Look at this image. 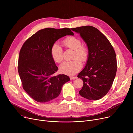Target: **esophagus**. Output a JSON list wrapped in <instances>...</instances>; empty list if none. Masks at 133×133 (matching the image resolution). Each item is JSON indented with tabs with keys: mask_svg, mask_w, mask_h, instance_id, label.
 I'll return each mask as SVG.
<instances>
[{
	"mask_svg": "<svg viewBox=\"0 0 133 133\" xmlns=\"http://www.w3.org/2000/svg\"><path fill=\"white\" fill-rule=\"evenodd\" d=\"M69 78H70V79H71V80H74V79H76V78H77V77H76V76H71L70 77H69Z\"/></svg>",
	"mask_w": 133,
	"mask_h": 133,
	"instance_id": "34e87169",
	"label": "esophagus"
}]
</instances>
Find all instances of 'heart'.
I'll return each mask as SVG.
<instances>
[{
  "instance_id": "heart-1",
  "label": "heart",
  "mask_w": 133,
  "mask_h": 133,
  "mask_svg": "<svg viewBox=\"0 0 133 133\" xmlns=\"http://www.w3.org/2000/svg\"><path fill=\"white\" fill-rule=\"evenodd\" d=\"M64 46L74 51L72 61L64 62L60 66V72L67 75H73L82 68L81 62H85L88 57V50L86 46L82 45L81 40L74 36L67 37L64 41ZM51 55L53 60L60 63L63 60V50L61 45L54 43L51 48Z\"/></svg>"
}]
</instances>
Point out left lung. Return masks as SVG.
Here are the masks:
<instances>
[{
  "label": "left lung",
  "mask_w": 133,
  "mask_h": 133,
  "mask_svg": "<svg viewBox=\"0 0 133 133\" xmlns=\"http://www.w3.org/2000/svg\"><path fill=\"white\" fill-rule=\"evenodd\" d=\"M80 34L88 48L87 64L78 77L83 85L79 94L88 100L105 96L113 85L117 71L116 54L108 39L96 28L85 26L71 29Z\"/></svg>",
  "instance_id": "8db88e82"
}]
</instances>
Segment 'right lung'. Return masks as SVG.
Instances as JSON below:
<instances>
[{"label": "right lung", "mask_w": 133, "mask_h": 133, "mask_svg": "<svg viewBox=\"0 0 133 133\" xmlns=\"http://www.w3.org/2000/svg\"><path fill=\"white\" fill-rule=\"evenodd\" d=\"M67 35L73 36L70 29L40 30L24 43L19 52L18 70L23 89L38 102H46L58 97L68 76L54 74L58 71L51 55L55 42Z\"/></svg>", "instance_id": "obj_1"}]
</instances>
